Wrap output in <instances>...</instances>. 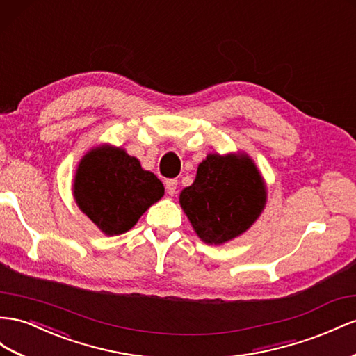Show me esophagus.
<instances>
[{
    "label": "esophagus",
    "instance_id": "34e87169",
    "mask_svg": "<svg viewBox=\"0 0 356 356\" xmlns=\"http://www.w3.org/2000/svg\"><path fill=\"white\" fill-rule=\"evenodd\" d=\"M165 187H166V191L168 195H175L177 193V187H178V181L177 179H168L165 182Z\"/></svg>",
    "mask_w": 356,
    "mask_h": 356
}]
</instances>
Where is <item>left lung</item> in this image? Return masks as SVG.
<instances>
[{
	"label": "left lung",
	"mask_w": 356,
	"mask_h": 356,
	"mask_svg": "<svg viewBox=\"0 0 356 356\" xmlns=\"http://www.w3.org/2000/svg\"><path fill=\"white\" fill-rule=\"evenodd\" d=\"M266 190L254 163L245 156L209 154L196 179L179 195L191 226L207 244L241 235L262 213Z\"/></svg>",
	"instance_id": "left-lung-1"
}]
</instances>
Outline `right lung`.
<instances>
[{"label":"right lung","mask_w":356,"mask_h":356,"mask_svg":"<svg viewBox=\"0 0 356 356\" xmlns=\"http://www.w3.org/2000/svg\"><path fill=\"white\" fill-rule=\"evenodd\" d=\"M74 199L106 235L131 229L139 217L165 195L161 181L140 168L138 159L121 148L88 152L76 172Z\"/></svg>","instance_id":"obj_1"}]
</instances>
